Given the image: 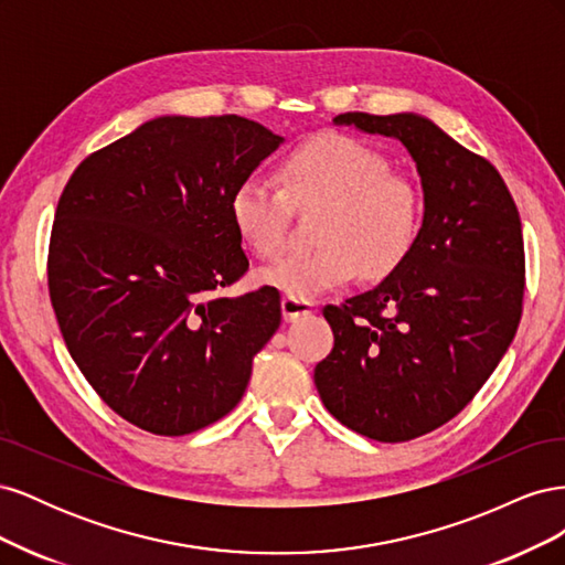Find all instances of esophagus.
<instances>
[{
  "mask_svg": "<svg viewBox=\"0 0 565 565\" xmlns=\"http://www.w3.org/2000/svg\"><path fill=\"white\" fill-rule=\"evenodd\" d=\"M280 306H282V318L287 322H295L299 318H306V316L313 313L311 301H301V299H292V297H282Z\"/></svg>",
  "mask_w": 565,
  "mask_h": 565,
  "instance_id": "1",
  "label": "esophagus"
}]
</instances>
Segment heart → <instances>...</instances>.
Returning <instances> with one entry per match:
<instances>
[{
    "mask_svg": "<svg viewBox=\"0 0 565 565\" xmlns=\"http://www.w3.org/2000/svg\"><path fill=\"white\" fill-rule=\"evenodd\" d=\"M278 181L245 177L228 212L235 233L268 259L285 245L292 204L324 202L316 249L289 252L259 270V282L311 301L349 285L358 273L382 278L417 243L419 191L372 146L344 134H318L280 160Z\"/></svg>",
    "mask_w": 565,
    "mask_h": 565,
    "instance_id": "b5f03b06",
    "label": "heart"
}]
</instances>
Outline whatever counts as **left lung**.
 Returning a JSON list of instances; mask_svg holds the SVG:
<instances>
[{
    "label": "left lung",
    "mask_w": 565,
    "mask_h": 565,
    "mask_svg": "<svg viewBox=\"0 0 565 565\" xmlns=\"http://www.w3.org/2000/svg\"><path fill=\"white\" fill-rule=\"evenodd\" d=\"M334 125L398 139L417 164L424 218L388 276L324 306L332 353L313 380L324 407L372 440L438 429L476 396L516 334L525 254L498 169L417 113H344Z\"/></svg>",
    "instance_id": "left-lung-1"
}]
</instances>
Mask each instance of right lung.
I'll list each match as a JSON object with an SVG mask.
<instances>
[{
    "mask_svg": "<svg viewBox=\"0 0 565 565\" xmlns=\"http://www.w3.org/2000/svg\"><path fill=\"white\" fill-rule=\"evenodd\" d=\"M285 139L247 117L164 115L84 160L58 200L49 295L108 407L158 436L226 417L280 328V295L218 289L249 266L228 200Z\"/></svg>",
    "mask_w": 565,
    "mask_h": 565,
    "instance_id": "right-lung-1",
    "label": "right lung"
}]
</instances>
